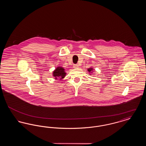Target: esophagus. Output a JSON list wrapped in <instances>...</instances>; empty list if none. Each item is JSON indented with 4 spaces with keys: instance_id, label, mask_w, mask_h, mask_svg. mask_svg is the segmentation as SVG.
Listing matches in <instances>:
<instances>
[{
    "instance_id": "34e87169",
    "label": "esophagus",
    "mask_w": 146,
    "mask_h": 146,
    "mask_svg": "<svg viewBox=\"0 0 146 146\" xmlns=\"http://www.w3.org/2000/svg\"><path fill=\"white\" fill-rule=\"evenodd\" d=\"M73 67H74V68H78L79 66H78V65L76 64H73Z\"/></svg>"
}]
</instances>
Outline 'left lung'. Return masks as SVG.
<instances>
[{"label": "left lung", "mask_w": 146, "mask_h": 146, "mask_svg": "<svg viewBox=\"0 0 146 146\" xmlns=\"http://www.w3.org/2000/svg\"><path fill=\"white\" fill-rule=\"evenodd\" d=\"M88 71L90 72L91 70H92V68H89V69H88Z\"/></svg>", "instance_id": "1"}]
</instances>
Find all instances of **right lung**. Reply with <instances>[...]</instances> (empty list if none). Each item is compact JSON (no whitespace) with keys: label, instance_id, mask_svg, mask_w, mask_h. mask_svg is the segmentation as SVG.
<instances>
[{"label":"right lung","instance_id":"obj_1","mask_svg":"<svg viewBox=\"0 0 146 146\" xmlns=\"http://www.w3.org/2000/svg\"><path fill=\"white\" fill-rule=\"evenodd\" d=\"M53 73V76L56 77L55 78H57V77H59L60 78H63L66 75V73L64 71V69L62 67H57Z\"/></svg>","mask_w":146,"mask_h":146}]
</instances>
